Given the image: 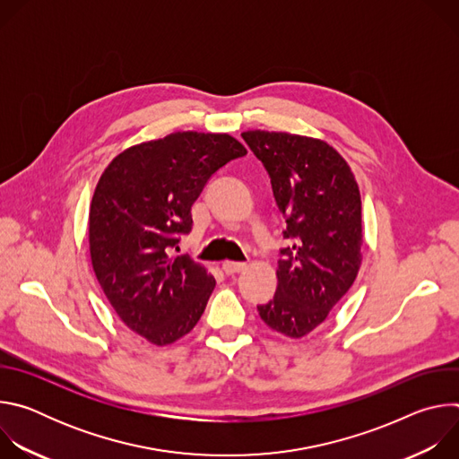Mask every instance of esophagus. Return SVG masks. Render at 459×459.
Here are the masks:
<instances>
[{"mask_svg": "<svg viewBox=\"0 0 459 459\" xmlns=\"http://www.w3.org/2000/svg\"><path fill=\"white\" fill-rule=\"evenodd\" d=\"M221 269H223V273L227 276H234V274H238V273H241L245 269V264H238V261H225V264L221 265Z\"/></svg>", "mask_w": 459, "mask_h": 459, "instance_id": "34e87169", "label": "esophagus"}]
</instances>
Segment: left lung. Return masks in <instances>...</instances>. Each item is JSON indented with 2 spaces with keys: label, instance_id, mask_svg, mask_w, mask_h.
Here are the masks:
<instances>
[{
  "label": "left lung",
  "instance_id": "8db88e82",
  "mask_svg": "<svg viewBox=\"0 0 459 459\" xmlns=\"http://www.w3.org/2000/svg\"><path fill=\"white\" fill-rule=\"evenodd\" d=\"M285 218L274 298L257 305L273 331L303 338L352 287L361 265V198L347 161L321 140L247 130Z\"/></svg>",
  "mask_w": 459,
  "mask_h": 459
}]
</instances>
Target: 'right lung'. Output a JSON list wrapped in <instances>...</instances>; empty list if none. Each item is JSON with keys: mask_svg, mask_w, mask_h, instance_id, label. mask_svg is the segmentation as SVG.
Masks as SVG:
<instances>
[{"mask_svg": "<svg viewBox=\"0 0 459 459\" xmlns=\"http://www.w3.org/2000/svg\"><path fill=\"white\" fill-rule=\"evenodd\" d=\"M247 154L229 134L174 133L130 147L101 174L89 212L94 274L119 319L163 347L200 321L216 280L172 257L192 229V204L214 172Z\"/></svg>", "mask_w": 459, "mask_h": 459, "instance_id": "right-lung-1", "label": "right lung"}]
</instances>
